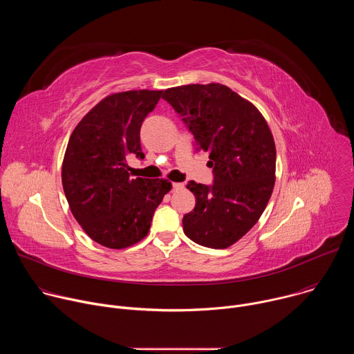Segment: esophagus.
I'll use <instances>...</instances> for the list:
<instances>
[{"mask_svg": "<svg viewBox=\"0 0 354 354\" xmlns=\"http://www.w3.org/2000/svg\"><path fill=\"white\" fill-rule=\"evenodd\" d=\"M172 186H174V189H175V190H180V189H183V187H185V185H183V183H180V182H175V183H172Z\"/></svg>", "mask_w": 354, "mask_h": 354, "instance_id": "1", "label": "esophagus"}]
</instances>
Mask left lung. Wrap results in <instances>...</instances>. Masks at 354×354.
Returning <instances> with one entry per match:
<instances>
[{"label": "left lung", "mask_w": 354, "mask_h": 354, "mask_svg": "<svg viewBox=\"0 0 354 354\" xmlns=\"http://www.w3.org/2000/svg\"><path fill=\"white\" fill-rule=\"evenodd\" d=\"M162 97L183 118L197 147L209 151L214 183L190 180L194 209L183 216L192 241L225 249L265 212L276 180V145L258 108L223 84L168 88Z\"/></svg>", "instance_id": "left-lung-1"}]
</instances>
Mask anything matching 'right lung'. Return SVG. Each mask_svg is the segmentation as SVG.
Listing matches in <instances>:
<instances>
[{"instance_id":"obj_1","label":"right lung","mask_w":354,"mask_h":354,"mask_svg":"<svg viewBox=\"0 0 354 354\" xmlns=\"http://www.w3.org/2000/svg\"><path fill=\"white\" fill-rule=\"evenodd\" d=\"M164 91L108 95L73 130L62 167L70 210L91 239L124 249L147 236L168 179H131L126 157L144 158L140 127Z\"/></svg>"}]
</instances>
